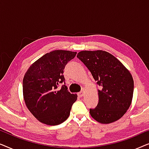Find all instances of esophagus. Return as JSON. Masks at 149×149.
I'll return each mask as SVG.
<instances>
[{"label":"esophagus","mask_w":149,"mask_h":149,"mask_svg":"<svg viewBox=\"0 0 149 149\" xmlns=\"http://www.w3.org/2000/svg\"><path fill=\"white\" fill-rule=\"evenodd\" d=\"M83 94H84V89H83L82 91H81V92H79V93H78V95L79 97H83Z\"/></svg>","instance_id":"esophagus-1"}]
</instances>
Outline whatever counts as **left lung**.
<instances>
[{
    "mask_svg": "<svg viewBox=\"0 0 149 149\" xmlns=\"http://www.w3.org/2000/svg\"><path fill=\"white\" fill-rule=\"evenodd\" d=\"M77 56L101 87L97 107L89 109L91 116L104 124L119 120L132 101L134 80L131 73L117 58L105 51H81Z\"/></svg>",
    "mask_w": 149,
    "mask_h": 149,
    "instance_id": "1",
    "label": "left lung"
}]
</instances>
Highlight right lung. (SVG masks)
I'll return each mask as SVG.
<instances>
[{"mask_svg":"<svg viewBox=\"0 0 149 149\" xmlns=\"http://www.w3.org/2000/svg\"><path fill=\"white\" fill-rule=\"evenodd\" d=\"M77 52L55 50L45 54L28 69L23 79V95L30 113L40 122L57 125L68 119L76 93H70L66 85L64 69Z\"/></svg>","mask_w":149,"mask_h":149,"instance_id":"right-lung-1","label":"right lung"}]
</instances>
